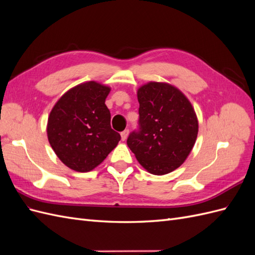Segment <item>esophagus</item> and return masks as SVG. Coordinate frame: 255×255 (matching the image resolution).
I'll use <instances>...</instances> for the list:
<instances>
[{
    "instance_id": "1",
    "label": "esophagus",
    "mask_w": 255,
    "mask_h": 255,
    "mask_svg": "<svg viewBox=\"0 0 255 255\" xmlns=\"http://www.w3.org/2000/svg\"><path fill=\"white\" fill-rule=\"evenodd\" d=\"M128 129H125L123 132H121V139L125 141L128 138Z\"/></svg>"
}]
</instances>
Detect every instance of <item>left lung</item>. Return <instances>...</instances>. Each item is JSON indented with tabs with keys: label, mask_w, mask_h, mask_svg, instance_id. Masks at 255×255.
Wrapping results in <instances>:
<instances>
[{
	"label": "left lung",
	"mask_w": 255,
	"mask_h": 255,
	"mask_svg": "<svg viewBox=\"0 0 255 255\" xmlns=\"http://www.w3.org/2000/svg\"><path fill=\"white\" fill-rule=\"evenodd\" d=\"M138 128L127 143L139 164L161 175L179 168L194 146L198 120L182 92L165 83L151 82L138 89Z\"/></svg>",
	"instance_id": "1"
}]
</instances>
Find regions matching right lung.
<instances>
[{"instance_id":"1","label":"right lung","mask_w":255,"mask_h":255,"mask_svg":"<svg viewBox=\"0 0 255 255\" xmlns=\"http://www.w3.org/2000/svg\"><path fill=\"white\" fill-rule=\"evenodd\" d=\"M110 91L92 81L78 85L58 100L50 114L49 142L58 158L75 171L92 170L121 139L111 127V112L105 105Z\"/></svg>"}]
</instances>
